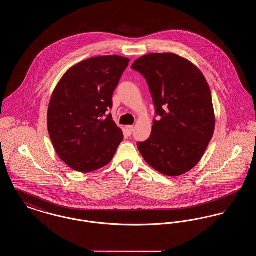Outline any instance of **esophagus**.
Segmentation results:
<instances>
[{
  "mask_svg": "<svg viewBox=\"0 0 256 256\" xmlns=\"http://www.w3.org/2000/svg\"><path fill=\"white\" fill-rule=\"evenodd\" d=\"M126 130L128 135H132V132H134V126H126Z\"/></svg>",
  "mask_w": 256,
  "mask_h": 256,
  "instance_id": "obj_1",
  "label": "esophagus"
}]
</instances>
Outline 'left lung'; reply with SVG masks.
I'll return each mask as SVG.
<instances>
[{"label": "left lung", "mask_w": 256, "mask_h": 256, "mask_svg": "<svg viewBox=\"0 0 256 256\" xmlns=\"http://www.w3.org/2000/svg\"><path fill=\"white\" fill-rule=\"evenodd\" d=\"M132 68L146 78L156 115L150 138L137 146L159 172L178 176L202 158L215 130L211 91L195 65L174 54H150Z\"/></svg>", "instance_id": "obj_1"}]
</instances>
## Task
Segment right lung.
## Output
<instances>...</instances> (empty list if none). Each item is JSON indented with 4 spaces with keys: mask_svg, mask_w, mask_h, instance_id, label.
<instances>
[{
    "mask_svg": "<svg viewBox=\"0 0 256 256\" xmlns=\"http://www.w3.org/2000/svg\"><path fill=\"white\" fill-rule=\"evenodd\" d=\"M130 60L104 56L70 68L56 87L48 108V132L67 166L80 172L102 168L124 139L112 120V95Z\"/></svg>",
    "mask_w": 256,
    "mask_h": 256,
    "instance_id": "obj_1",
    "label": "right lung"
}]
</instances>
